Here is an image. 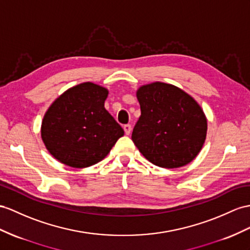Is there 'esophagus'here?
<instances>
[{
    "label": "esophagus",
    "instance_id": "34e87169",
    "mask_svg": "<svg viewBox=\"0 0 250 250\" xmlns=\"http://www.w3.org/2000/svg\"><path fill=\"white\" fill-rule=\"evenodd\" d=\"M123 128H124V131H125L126 135H129V133L131 132V125H129V124L124 125Z\"/></svg>",
    "mask_w": 250,
    "mask_h": 250
}]
</instances>
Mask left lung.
<instances>
[{
  "instance_id": "8db88e82",
  "label": "left lung",
  "mask_w": 250,
  "mask_h": 250,
  "mask_svg": "<svg viewBox=\"0 0 250 250\" xmlns=\"http://www.w3.org/2000/svg\"><path fill=\"white\" fill-rule=\"evenodd\" d=\"M141 115L131 139L146 159L157 167L177 168L195 159L207 137L202 107L184 90L155 82L137 90Z\"/></svg>"
}]
</instances>
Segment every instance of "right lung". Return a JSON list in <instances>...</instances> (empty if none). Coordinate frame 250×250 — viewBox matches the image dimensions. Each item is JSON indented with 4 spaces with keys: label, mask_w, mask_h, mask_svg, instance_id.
I'll list each match as a JSON object with an SVG mask.
<instances>
[{
    "label": "right lung",
    "mask_w": 250,
    "mask_h": 250,
    "mask_svg": "<svg viewBox=\"0 0 250 250\" xmlns=\"http://www.w3.org/2000/svg\"><path fill=\"white\" fill-rule=\"evenodd\" d=\"M108 90L83 83L63 92L48 107L41 124V138L55 159L83 168L109 154L124 130L105 109Z\"/></svg>",
    "instance_id": "obj_1"
}]
</instances>
